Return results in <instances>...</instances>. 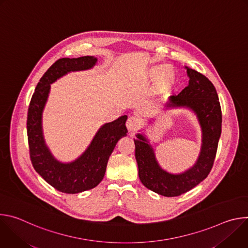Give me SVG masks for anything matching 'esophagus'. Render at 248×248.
Masks as SVG:
<instances>
[{
	"label": "esophagus",
	"instance_id": "1",
	"mask_svg": "<svg viewBox=\"0 0 248 248\" xmlns=\"http://www.w3.org/2000/svg\"><path fill=\"white\" fill-rule=\"evenodd\" d=\"M140 124H141L140 120L135 116L129 117L126 121V127H127L128 131H130V132L136 131L140 127Z\"/></svg>",
	"mask_w": 248,
	"mask_h": 248
}]
</instances>
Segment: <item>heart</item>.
Listing matches in <instances>:
<instances>
[{
	"label": "heart",
	"instance_id": "obj_1",
	"mask_svg": "<svg viewBox=\"0 0 248 248\" xmlns=\"http://www.w3.org/2000/svg\"><path fill=\"white\" fill-rule=\"evenodd\" d=\"M148 77L151 80H158L161 78V83L163 86L170 85L174 80V75L172 70L169 68L167 65H156L150 68Z\"/></svg>",
	"mask_w": 248,
	"mask_h": 248
}]
</instances>
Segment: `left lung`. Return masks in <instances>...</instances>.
Segmentation results:
<instances>
[{
    "label": "left lung",
    "instance_id": "1",
    "mask_svg": "<svg viewBox=\"0 0 248 248\" xmlns=\"http://www.w3.org/2000/svg\"><path fill=\"white\" fill-rule=\"evenodd\" d=\"M188 85L170 98L166 107H186L197 116L202 128V147L196 164L181 174H171L160 168L153 148L142 134L134 139L139 179L148 189L167 197L180 196L207 178L217 153L222 132V111L215 86L197 70L186 67Z\"/></svg>",
    "mask_w": 248,
    "mask_h": 248
}]
</instances>
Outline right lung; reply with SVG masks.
Here are the masks:
<instances>
[{"label":"right lung","instance_id":"1","mask_svg":"<svg viewBox=\"0 0 248 248\" xmlns=\"http://www.w3.org/2000/svg\"><path fill=\"white\" fill-rule=\"evenodd\" d=\"M96 62L97 59L90 56L58 60L41 78L29 104L26 124L32 166L50 186L63 193H79L97 186L104 178L116 144L127 132L126 116L104 124L87 150L78 160L68 164L57 161L45 145L41 122L50 84L69 72L88 69Z\"/></svg>","mask_w":248,"mask_h":248}]
</instances>
